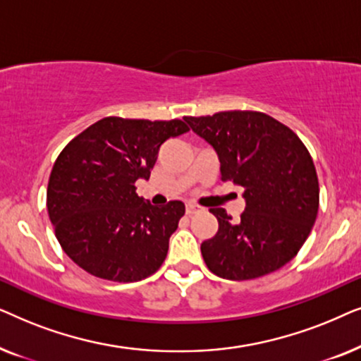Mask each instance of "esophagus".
I'll use <instances>...</instances> for the list:
<instances>
[{
    "mask_svg": "<svg viewBox=\"0 0 361 361\" xmlns=\"http://www.w3.org/2000/svg\"><path fill=\"white\" fill-rule=\"evenodd\" d=\"M202 207H199L197 204H192V202H189V204H185V214L187 215H194L197 214V212H200Z\"/></svg>",
    "mask_w": 361,
    "mask_h": 361,
    "instance_id": "obj_1",
    "label": "esophagus"
}]
</instances>
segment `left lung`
<instances>
[{
  "instance_id": "obj_1",
  "label": "left lung",
  "mask_w": 361,
  "mask_h": 361,
  "mask_svg": "<svg viewBox=\"0 0 361 361\" xmlns=\"http://www.w3.org/2000/svg\"><path fill=\"white\" fill-rule=\"evenodd\" d=\"M192 131L214 146L221 180L245 189L238 221L224 209L214 238L202 243L212 273L224 279L261 278L298 255L319 212V179L312 157L299 136L261 111H220L185 116Z\"/></svg>"
}]
</instances>
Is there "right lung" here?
<instances>
[{
    "instance_id": "right-lung-1",
    "label": "right lung",
    "mask_w": 361,
    "mask_h": 361,
    "mask_svg": "<svg viewBox=\"0 0 361 361\" xmlns=\"http://www.w3.org/2000/svg\"><path fill=\"white\" fill-rule=\"evenodd\" d=\"M187 131L182 120L108 116L63 147L49 177L47 212L73 263L116 283L141 281L161 268L185 205H151L135 184L149 179L162 142Z\"/></svg>"
}]
</instances>
